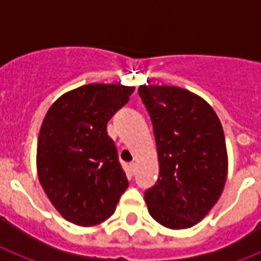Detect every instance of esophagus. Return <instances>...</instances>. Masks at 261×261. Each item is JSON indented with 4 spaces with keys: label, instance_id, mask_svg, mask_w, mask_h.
<instances>
[{
    "label": "esophagus",
    "instance_id": "1",
    "mask_svg": "<svg viewBox=\"0 0 261 261\" xmlns=\"http://www.w3.org/2000/svg\"><path fill=\"white\" fill-rule=\"evenodd\" d=\"M128 168H130V172H131V173H135V171H137V164H135V163H131L130 165H128Z\"/></svg>",
    "mask_w": 261,
    "mask_h": 261
}]
</instances>
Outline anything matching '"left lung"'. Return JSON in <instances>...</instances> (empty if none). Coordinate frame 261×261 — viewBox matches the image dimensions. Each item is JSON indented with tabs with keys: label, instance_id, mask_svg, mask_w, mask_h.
<instances>
[{
	"label": "left lung",
	"instance_id": "1",
	"mask_svg": "<svg viewBox=\"0 0 261 261\" xmlns=\"http://www.w3.org/2000/svg\"><path fill=\"white\" fill-rule=\"evenodd\" d=\"M150 115L160 177L145 192L150 215L169 229L196 225L222 194L227 151L222 124L213 107L190 90L141 85Z\"/></svg>",
	"mask_w": 261,
	"mask_h": 261
}]
</instances>
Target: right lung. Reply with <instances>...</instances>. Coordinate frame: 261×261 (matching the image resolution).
<instances>
[{"instance_id":"add662e5","label":"right lung","mask_w":261,"mask_h":261,"mask_svg":"<svg viewBox=\"0 0 261 261\" xmlns=\"http://www.w3.org/2000/svg\"><path fill=\"white\" fill-rule=\"evenodd\" d=\"M134 87L88 84L62 94L47 111L38 141L39 181L69 222L94 226L115 213L127 190L107 123Z\"/></svg>"}]
</instances>
